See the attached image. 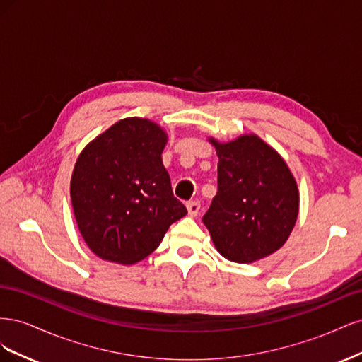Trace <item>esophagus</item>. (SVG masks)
I'll return each mask as SVG.
<instances>
[{
    "label": "esophagus",
    "instance_id": "1",
    "mask_svg": "<svg viewBox=\"0 0 362 362\" xmlns=\"http://www.w3.org/2000/svg\"><path fill=\"white\" fill-rule=\"evenodd\" d=\"M199 210H201V202H199V201H189V202H187V211H189V214H190L192 217L198 216Z\"/></svg>",
    "mask_w": 362,
    "mask_h": 362
}]
</instances>
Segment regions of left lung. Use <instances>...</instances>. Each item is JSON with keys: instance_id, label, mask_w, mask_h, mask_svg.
Wrapping results in <instances>:
<instances>
[{"instance_id": "obj_1", "label": "left lung", "mask_w": 362, "mask_h": 362, "mask_svg": "<svg viewBox=\"0 0 362 362\" xmlns=\"http://www.w3.org/2000/svg\"><path fill=\"white\" fill-rule=\"evenodd\" d=\"M216 146L217 194L202 222L221 254L254 262L278 250L299 213V192L286 161L259 137L242 136Z\"/></svg>"}]
</instances>
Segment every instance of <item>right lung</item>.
<instances>
[{
  "label": "right lung",
  "instance_id": "add662e5",
  "mask_svg": "<svg viewBox=\"0 0 362 362\" xmlns=\"http://www.w3.org/2000/svg\"><path fill=\"white\" fill-rule=\"evenodd\" d=\"M166 141L157 124L129 117L98 136L76 160L71 180L74 214L84 242L100 258L134 264L187 214L163 166Z\"/></svg>",
  "mask_w": 362,
  "mask_h": 362
}]
</instances>
